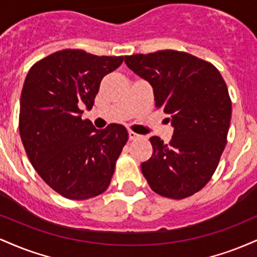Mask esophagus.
Listing matches in <instances>:
<instances>
[{
  "label": "esophagus",
  "mask_w": 257,
  "mask_h": 257,
  "mask_svg": "<svg viewBox=\"0 0 257 257\" xmlns=\"http://www.w3.org/2000/svg\"><path fill=\"white\" fill-rule=\"evenodd\" d=\"M129 139L131 140H138V139H141V135H139L134 132H129Z\"/></svg>",
  "instance_id": "obj_1"
}]
</instances>
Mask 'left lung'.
<instances>
[{
  "mask_svg": "<svg viewBox=\"0 0 257 257\" xmlns=\"http://www.w3.org/2000/svg\"><path fill=\"white\" fill-rule=\"evenodd\" d=\"M124 61L150 82L156 107L170 114L174 126L169 144L150 138L153 153L141 172L161 196H193L211 179L227 143L232 102L225 79L209 61L173 49L126 55Z\"/></svg>",
  "mask_w": 257,
  "mask_h": 257,
  "instance_id": "8db88e82",
  "label": "left lung"
}]
</instances>
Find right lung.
<instances>
[{
  "instance_id": "1",
  "label": "right lung",
  "mask_w": 257,
  "mask_h": 257,
  "mask_svg": "<svg viewBox=\"0 0 257 257\" xmlns=\"http://www.w3.org/2000/svg\"><path fill=\"white\" fill-rule=\"evenodd\" d=\"M123 57L63 49L31 66L20 96L19 133L32 167L55 192L84 200L107 190L128 132L120 124L95 129L82 119L100 82Z\"/></svg>"
}]
</instances>
